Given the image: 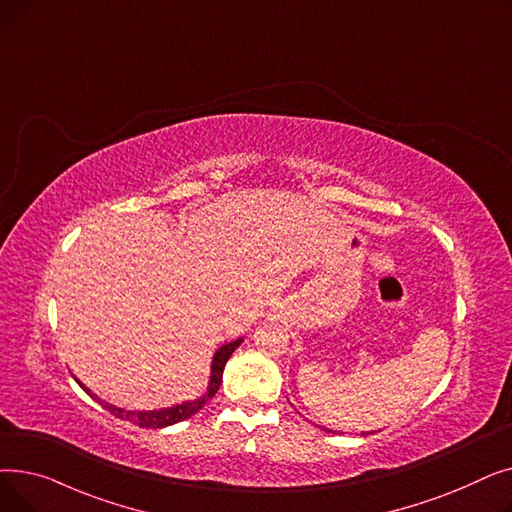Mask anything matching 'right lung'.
I'll return each instance as SVG.
<instances>
[{
	"label": "right lung",
	"mask_w": 512,
	"mask_h": 512,
	"mask_svg": "<svg viewBox=\"0 0 512 512\" xmlns=\"http://www.w3.org/2000/svg\"><path fill=\"white\" fill-rule=\"evenodd\" d=\"M240 342H242V338H238V340H234V342H228V344H224V346L220 348L218 353H215L213 363H211V380H209L207 394L201 396V398H197V400H193V402H182V405H176V407H170V409H161V411H124V409L107 405V402H103V400H99V398H97V402H99V405H101L103 409L110 411L112 415H116V417H120V419H126V421H130V423H134V425H139V427H155V429H159V427H166V425H174V423H178V421H184V419H188V417H193L197 411H201V409L207 405V400H211V398L215 396V392L220 390L224 367H226L230 355L236 351ZM76 382H78V380H76ZM78 386L83 388L85 392H89V388H87L85 384L78 382ZM89 394H91V392H89ZM91 396H93V394H91ZM93 398H95V396H93Z\"/></svg>",
	"instance_id": "1"
}]
</instances>
